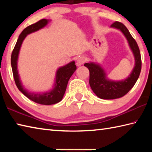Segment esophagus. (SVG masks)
I'll use <instances>...</instances> for the list:
<instances>
[{
	"label": "esophagus",
	"mask_w": 152,
	"mask_h": 152,
	"mask_svg": "<svg viewBox=\"0 0 152 152\" xmlns=\"http://www.w3.org/2000/svg\"><path fill=\"white\" fill-rule=\"evenodd\" d=\"M86 61V58L84 57V56H82V57H80L78 60H77V65L80 66L82 65L84 62Z\"/></svg>",
	"instance_id": "esophagus-1"
}]
</instances>
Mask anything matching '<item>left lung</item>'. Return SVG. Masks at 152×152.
Segmentation results:
<instances>
[{"label":"left lung","instance_id":"left-lung-1","mask_svg":"<svg viewBox=\"0 0 152 152\" xmlns=\"http://www.w3.org/2000/svg\"><path fill=\"white\" fill-rule=\"evenodd\" d=\"M110 27L120 30L127 39L135 58V66L132 73L127 78L120 81L108 79L103 68L94 62L84 64L90 72L89 84L92 91L102 99H115L124 96L133 88L140 76L141 69L140 51L137 42L130 34L129 30L121 23L115 21Z\"/></svg>","mask_w":152,"mask_h":152}]
</instances>
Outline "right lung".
<instances>
[{"label": "right lung", "instance_id": "obj_1", "mask_svg": "<svg viewBox=\"0 0 152 152\" xmlns=\"http://www.w3.org/2000/svg\"><path fill=\"white\" fill-rule=\"evenodd\" d=\"M48 21L49 20L48 19H43L25 28L19 36L16 45L12 50L11 59L12 74H13L15 84H16L18 89L32 101L36 102V103L44 105L53 104L61 101L66 92L69 79L70 78L72 75L76 70V66L75 65L74 61H71L64 66L59 68L56 72L54 86L52 90L49 92H43V93L31 92L25 89L22 85L17 70V60L20 46L28 34L42 29L45 25H47Z\"/></svg>", "mask_w": 152, "mask_h": 152}]
</instances>
